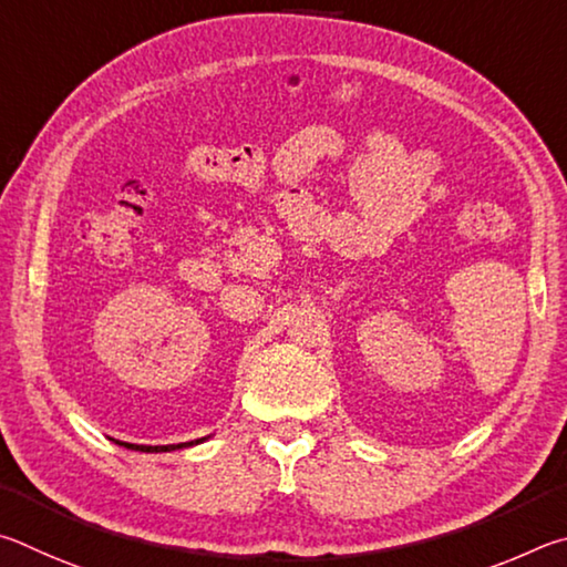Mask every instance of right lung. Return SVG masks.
<instances>
[{
  "label": "right lung",
  "mask_w": 567,
  "mask_h": 567,
  "mask_svg": "<svg viewBox=\"0 0 567 567\" xmlns=\"http://www.w3.org/2000/svg\"><path fill=\"white\" fill-rule=\"evenodd\" d=\"M184 445H188V443H178V445H128L126 443V449H132V451H144V453H162V451H174V449H184Z\"/></svg>",
  "instance_id": "1"
}]
</instances>
